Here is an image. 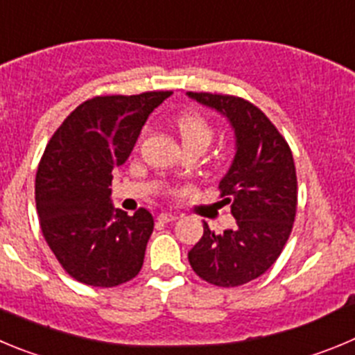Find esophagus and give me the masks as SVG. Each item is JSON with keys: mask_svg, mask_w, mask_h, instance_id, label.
Wrapping results in <instances>:
<instances>
[{"mask_svg": "<svg viewBox=\"0 0 355 355\" xmlns=\"http://www.w3.org/2000/svg\"><path fill=\"white\" fill-rule=\"evenodd\" d=\"M157 219L161 223H170V221H175V219H178L177 214H171V212H161L157 216Z\"/></svg>", "mask_w": 355, "mask_h": 355, "instance_id": "esophagus-1", "label": "esophagus"}]
</instances>
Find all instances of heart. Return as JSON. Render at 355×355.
Segmentation results:
<instances>
[{
  "mask_svg": "<svg viewBox=\"0 0 355 355\" xmlns=\"http://www.w3.org/2000/svg\"><path fill=\"white\" fill-rule=\"evenodd\" d=\"M178 130H180V138L184 145H209L212 141L214 130L210 123L200 114H184L178 120Z\"/></svg>",
  "mask_w": 355,
  "mask_h": 355,
  "instance_id": "1",
  "label": "heart"
}]
</instances>
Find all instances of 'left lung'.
<instances>
[{
    "mask_svg": "<svg viewBox=\"0 0 355 355\" xmlns=\"http://www.w3.org/2000/svg\"><path fill=\"white\" fill-rule=\"evenodd\" d=\"M187 97L228 120L235 155L219 182L223 203L232 205L237 226L203 237L189 251L194 272L216 286H241L260 277L277 260L292 232L297 210V177L288 143L251 102L233 95Z\"/></svg>",
    "mask_w": 355,
    "mask_h": 355,
    "instance_id": "8db88e82",
    "label": "left lung"
}]
</instances>
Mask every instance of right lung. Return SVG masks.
I'll return each instance as SVG.
<instances>
[{"label": "right lung", "instance_id": "right-lung-1", "mask_svg": "<svg viewBox=\"0 0 355 355\" xmlns=\"http://www.w3.org/2000/svg\"><path fill=\"white\" fill-rule=\"evenodd\" d=\"M170 95L94 97L47 143L35 180L40 228L63 269L85 285L111 288L141 270L154 217L114 209L111 171L129 159L146 118Z\"/></svg>", "mask_w": 355, "mask_h": 355}]
</instances>
